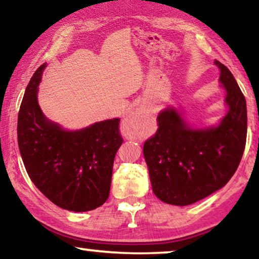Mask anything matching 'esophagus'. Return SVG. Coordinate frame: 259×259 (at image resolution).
<instances>
[{
  "mask_svg": "<svg viewBox=\"0 0 259 259\" xmlns=\"http://www.w3.org/2000/svg\"><path fill=\"white\" fill-rule=\"evenodd\" d=\"M142 117H143V114L140 113L139 111H136V112L130 113L129 115L126 116V119L124 120V122H123V125H126V124L133 123V122H136L137 120L142 119Z\"/></svg>",
  "mask_w": 259,
  "mask_h": 259,
  "instance_id": "esophagus-1",
  "label": "esophagus"
}]
</instances>
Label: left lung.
<instances>
[{
    "label": "left lung",
    "mask_w": 259,
    "mask_h": 259,
    "mask_svg": "<svg viewBox=\"0 0 259 259\" xmlns=\"http://www.w3.org/2000/svg\"><path fill=\"white\" fill-rule=\"evenodd\" d=\"M219 87L227 112L218 123L194 126L181 107L157 115L159 129L146 140L145 157L152 190L162 202L188 205L224 187L238 169L247 138V104L230 69L218 60Z\"/></svg>",
    "instance_id": "8db88e82"
}]
</instances>
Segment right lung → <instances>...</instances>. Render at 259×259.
<instances>
[{"label":"right lung","mask_w":259,"mask_h":259,"mask_svg":"<svg viewBox=\"0 0 259 259\" xmlns=\"http://www.w3.org/2000/svg\"><path fill=\"white\" fill-rule=\"evenodd\" d=\"M47 64L26 87L18 114V146L30 181L52 203L75 212L106 202L114 157L122 144L120 119L67 130L48 119L38 105V85Z\"/></svg>","instance_id":"add662e5"}]
</instances>
